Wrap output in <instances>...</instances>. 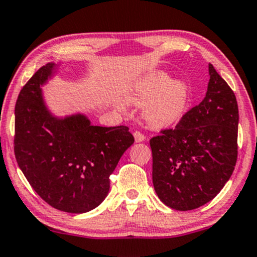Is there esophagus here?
Segmentation results:
<instances>
[{
    "mask_svg": "<svg viewBox=\"0 0 257 257\" xmlns=\"http://www.w3.org/2000/svg\"><path fill=\"white\" fill-rule=\"evenodd\" d=\"M134 138H135V142H144L145 141V135L142 134V133H140V132H135L134 133Z\"/></svg>",
    "mask_w": 257,
    "mask_h": 257,
    "instance_id": "obj_1",
    "label": "esophagus"
}]
</instances>
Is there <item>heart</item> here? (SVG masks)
I'll list each match as a JSON object with an SVG mask.
<instances>
[{
  "mask_svg": "<svg viewBox=\"0 0 257 257\" xmlns=\"http://www.w3.org/2000/svg\"><path fill=\"white\" fill-rule=\"evenodd\" d=\"M191 91L186 82L157 71L138 80L129 90V102L145 105V118L153 126H170L184 116L190 102Z\"/></svg>",
  "mask_w": 257,
  "mask_h": 257,
  "instance_id": "b5f03b06",
  "label": "heart"
}]
</instances>
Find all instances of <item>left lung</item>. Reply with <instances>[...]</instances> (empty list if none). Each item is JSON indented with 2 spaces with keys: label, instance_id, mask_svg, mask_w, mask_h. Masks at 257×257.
<instances>
[{
  "label": "left lung",
  "instance_id": "1",
  "mask_svg": "<svg viewBox=\"0 0 257 257\" xmlns=\"http://www.w3.org/2000/svg\"><path fill=\"white\" fill-rule=\"evenodd\" d=\"M209 76L199 105L185 113L175 129L149 142L155 192L165 205L178 211L198 209L212 200L235 170L237 100L211 64Z\"/></svg>",
  "mask_w": 257,
  "mask_h": 257
}]
</instances>
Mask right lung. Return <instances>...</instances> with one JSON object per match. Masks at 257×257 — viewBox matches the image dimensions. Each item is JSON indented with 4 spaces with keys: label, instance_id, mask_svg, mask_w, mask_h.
Segmentation results:
<instances>
[{
    "label": "right lung",
    "instance_id": "obj_1",
    "mask_svg": "<svg viewBox=\"0 0 257 257\" xmlns=\"http://www.w3.org/2000/svg\"><path fill=\"white\" fill-rule=\"evenodd\" d=\"M58 71L59 65L47 63L22 87L15 105V158L47 204L64 212H89L108 196L110 174L134 136L125 125H93L83 112L52 111L42 86Z\"/></svg>",
    "mask_w": 257,
    "mask_h": 257
}]
</instances>
